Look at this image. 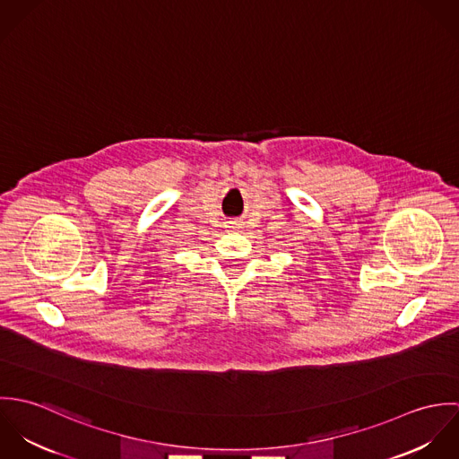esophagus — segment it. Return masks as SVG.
<instances>
[{
  "label": "esophagus",
  "instance_id": "obj_1",
  "mask_svg": "<svg viewBox=\"0 0 459 459\" xmlns=\"http://www.w3.org/2000/svg\"><path fill=\"white\" fill-rule=\"evenodd\" d=\"M244 226V222L240 221V219H233V221H228L226 222V228L228 230H238V228H242Z\"/></svg>",
  "mask_w": 459,
  "mask_h": 459
}]
</instances>
